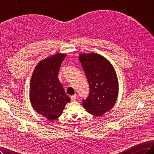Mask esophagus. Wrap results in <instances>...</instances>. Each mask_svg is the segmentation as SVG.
<instances>
[{
  "mask_svg": "<svg viewBox=\"0 0 154 154\" xmlns=\"http://www.w3.org/2000/svg\"><path fill=\"white\" fill-rule=\"evenodd\" d=\"M76 98H77L76 95H72V96L71 97V101H75V100H76Z\"/></svg>",
  "mask_w": 154,
  "mask_h": 154,
  "instance_id": "obj_1",
  "label": "esophagus"
}]
</instances>
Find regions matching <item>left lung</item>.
Returning <instances> with one entry per match:
<instances>
[{"label": "left lung", "mask_w": 154, "mask_h": 154, "mask_svg": "<svg viewBox=\"0 0 154 154\" xmlns=\"http://www.w3.org/2000/svg\"><path fill=\"white\" fill-rule=\"evenodd\" d=\"M79 59L87 78L90 92L83 105L91 115L100 116L115 105L118 95V82L112 64L95 53L83 54Z\"/></svg>", "instance_id": "8db88e82"}]
</instances>
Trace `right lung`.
I'll list each match as a JSON object with an SVG mask.
<instances>
[{
	"instance_id": "1",
	"label": "right lung",
	"mask_w": 154,
	"mask_h": 154,
	"mask_svg": "<svg viewBox=\"0 0 154 154\" xmlns=\"http://www.w3.org/2000/svg\"><path fill=\"white\" fill-rule=\"evenodd\" d=\"M66 54H57L36 66L30 82V101L33 109L48 121L58 118L70 101L58 79Z\"/></svg>"
}]
</instances>
